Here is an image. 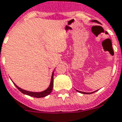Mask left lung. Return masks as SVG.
<instances>
[{"label": "left lung", "mask_w": 122, "mask_h": 122, "mask_svg": "<svg viewBox=\"0 0 122 122\" xmlns=\"http://www.w3.org/2000/svg\"><path fill=\"white\" fill-rule=\"evenodd\" d=\"M93 22H97V23H99V22L98 21H97V20H92ZM77 92H80V93H83V94H91L92 93H85V92H80V91H78V90H76ZM94 92H92V93H94Z\"/></svg>", "instance_id": "8db88e82"}]
</instances>
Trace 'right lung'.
Here are the masks:
<instances>
[{"label":"right lung","instance_id":"obj_1","mask_svg":"<svg viewBox=\"0 0 122 122\" xmlns=\"http://www.w3.org/2000/svg\"><path fill=\"white\" fill-rule=\"evenodd\" d=\"M53 75H54V71L52 74V76H51V83L49 86L47 88V89L43 92H29V91H26V90H22L20 88L18 87L15 84H14L15 86L17 87V88L19 90L20 92H21L22 93L25 94V95H27L29 96H30V97H35V98H42V97H44L47 96L48 95L51 93V92H52V88H53Z\"/></svg>","mask_w":122,"mask_h":122}]
</instances>
